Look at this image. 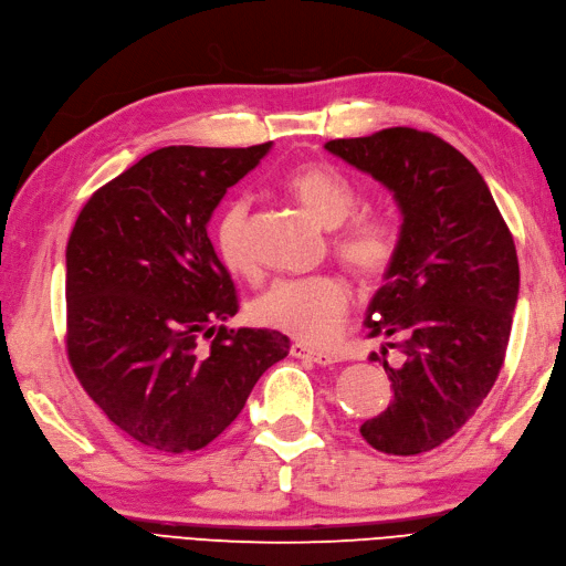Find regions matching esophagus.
I'll list each match as a JSON object with an SVG mask.
<instances>
[{
  "label": "esophagus",
  "instance_id": "esophagus-1",
  "mask_svg": "<svg viewBox=\"0 0 566 566\" xmlns=\"http://www.w3.org/2000/svg\"><path fill=\"white\" fill-rule=\"evenodd\" d=\"M289 354H292L294 358H306V360H313V364H317V366H329V364H335V360H337V358L332 356V354L311 349V346L301 344V342H294V344H292V349H289Z\"/></svg>",
  "mask_w": 566,
  "mask_h": 566
}]
</instances>
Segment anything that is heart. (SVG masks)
Listing matches in <instances>:
<instances>
[{
	"label": "heart",
	"mask_w": 566,
	"mask_h": 566,
	"mask_svg": "<svg viewBox=\"0 0 566 566\" xmlns=\"http://www.w3.org/2000/svg\"><path fill=\"white\" fill-rule=\"evenodd\" d=\"M284 191L317 222L335 227L332 249L364 282H378L392 270L399 234L387 214L360 212L356 186L321 163L298 165L284 174ZM251 202L229 200L214 222V249L231 274L249 277L255 272L251 249ZM352 306V286L339 274H317L306 280H280L249 303L251 323L282 332L306 344H329L339 335Z\"/></svg>",
	"instance_id": "heart-1"
}]
</instances>
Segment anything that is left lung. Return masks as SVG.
<instances>
[{
    "label": "left lung",
    "instance_id": "left-lung-1",
    "mask_svg": "<svg viewBox=\"0 0 566 566\" xmlns=\"http://www.w3.org/2000/svg\"><path fill=\"white\" fill-rule=\"evenodd\" d=\"M325 148L387 186L401 210L397 260L366 315L401 364L382 349L395 399L360 434L385 454L430 452L475 413L504 364L518 296L512 231L478 169L440 136L395 126Z\"/></svg>",
    "mask_w": 566,
    "mask_h": 566
}]
</instances>
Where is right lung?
I'll return each instance as SVG.
<instances>
[{
  "instance_id": "add662e5",
  "label": "right lung",
  "mask_w": 566,
  "mask_h": 566,
  "mask_svg": "<svg viewBox=\"0 0 566 566\" xmlns=\"http://www.w3.org/2000/svg\"><path fill=\"white\" fill-rule=\"evenodd\" d=\"M270 148H159L97 188L69 237V364L109 421L157 452L210 444L289 354L282 332L224 325L237 286L208 237L227 188Z\"/></svg>"
}]
</instances>
